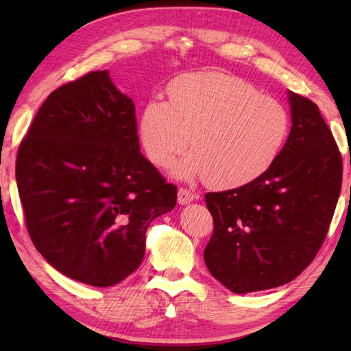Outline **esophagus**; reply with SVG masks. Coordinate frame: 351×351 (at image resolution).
Listing matches in <instances>:
<instances>
[{"mask_svg":"<svg viewBox=\"0 0 351 351\" xmlns=\"http://www.w3.org/2000/svg\"><path fill=\"white\" fill-rule=\"evenodd\" d=\"M195 198H197V195H195L193 192H190V190H187V189L178 190V203L182 206L190 204Z\"/></svg>","mask_w":351,"mask_h":351,"instance_id":"34e87169","label":"esophagus"}]
</instances>
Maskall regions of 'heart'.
I'll return each instance as SVG.
<instances>
[{
  "label": "heart",
  "mask_w": 351,
  "mask_h": 351,
  "mask_svg": "<svg viewBox=\"0 0 351 351\" xmlns=\"http://www.w3.org/2000/svg\"><path fill=\"white\" fill-rule=\"evenodd\" d=\"M289 116L276 99L224 73L178 77L169 102L153 97L144 106L139 138L148 159L169 167L186 150H195L173 167L180 180L209 178L217 187H240L257 180L282 152Z\"/></svg>",
  "instance_id": "b5f03b06"
}]
</instances>
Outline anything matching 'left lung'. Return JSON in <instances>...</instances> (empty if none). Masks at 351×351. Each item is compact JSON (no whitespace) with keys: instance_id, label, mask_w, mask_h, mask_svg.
<instances>
[{"instance_id":"left-lung-1","label":"left lung","mask_w":351,"mask_h":351,"mask_svg":"<svg viewBox=\"0 0 351 351\" xmlns=\"http://www.w3.org/2000/svg\"><path fill=\"white\" fill-rule=\"evenodd\" d=\"M291 132L271 167L245 186L206 193L213 234L207 269L237 294L300 274L328 232L342 186V158L310 99L288 91Z\"/></svg>"}]
</instances>
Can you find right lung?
I'll list each match as a JSON object with an SVG mask.
<instances>
[{"mask_svg": "<svg viewBox=\"0 0 351 351\" xmlns=\"http://www.w3.org/2000/svg\"><path fill=\"white\" fill-rule=\"evenodd\" d=\"M15 175L37 251L91 287H112L138 269L148 224L176 206V187L141 153L133 100L108 71L47 96Z\"/></svg>", "mask_w": 351, "mask_h": 351, "instance_id": "obj_1", "label": "right lung"}]
</instances>
